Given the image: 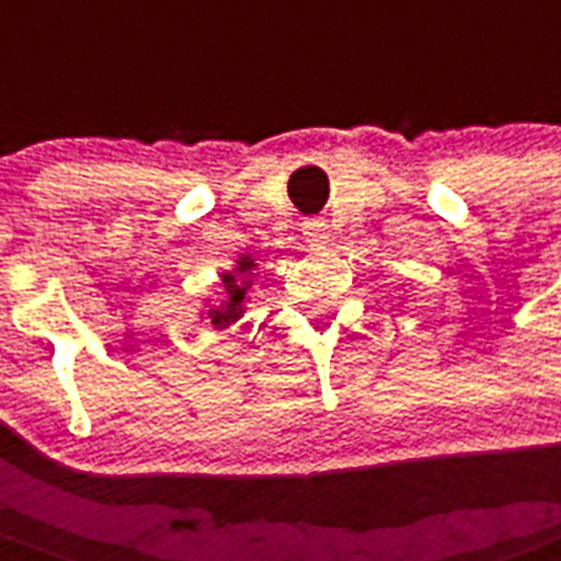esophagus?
<instances>
[{
  "label": "esophagus",
  "mask_w": 561,
  "mask_h": 561,
  "mask_svg": "<svg viewBox=\"0 0 561 561\" xmlns=\"http://www.w3.org/2000/svg\"><path fill=\"white\" fill-rule=\"evenodd\" d=\"M304 236H306V241H309V244H325V241H329V236H331V230H329V225H325V221L309 219V221H304Z\"/></svg>",
  "instance_id": "obj_1"
}]
</instances>
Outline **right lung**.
<instances>
[{
    "label": "right lung",
    "mask_w": 561,
    "mask_h": 561,
    "mask_svg": "<svg viewBox=\"0 0 561 561\" xmlns=\"http://www.w3.org/2000/svg\"><path fill=\"white\" fill-rule=\"evenodd\" d=\"M255 266V257L241 255L230 272H221V286H225L227 300H221V306L207 309V320H210L213 329H227V325H232L238 317L244 314V295L252 286L250 275Z\"/></svg>",
    "instance_id": "obj_1"
}]
</instances>
